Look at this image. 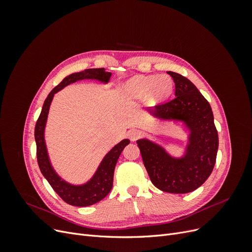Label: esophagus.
<instances>
[{"label":"esophagus","mask_w":252,"mask_h":252,"mask_svg":"<svg viewBox=\"0 0 252 252\" xmlns=\"http://www.w3.org/2000/svg\"><path fill=\"white\" fill-rule=\"evenodd\" d=\"M128 138L130 141H136L138 140L140 136H141V131L138 130V129H130V130L128 131Z\"/></svg>","instance_id":"1"}]
</instances>
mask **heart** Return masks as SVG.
<instances>
[{"mask_svg": "<svg viewBox=\"0 0 252 252\" xmlns=\"http://www.w3.org/2000/svg\"><path fill=\"white\" fill-rule=\"evenodd\" d=\"M173 89V81L167 74L135 75L125 84V94L132 98L146 95L150 102H159L168 96Z\"/></svg>", "mask_w": 252, "mask_h": 252, "instance_id": "obj_1", "label": "heart"}]
</instances>
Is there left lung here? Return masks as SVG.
<instances>
[{
    "label": "left lung",
    "mask_w": 252,
    "mask_h": 252,
    "mask_svg": "<svg viewBox=\"0 0 252 252\" xmlns=\"http://www.w3.org/2000/svg\"><path fill=\"white\" fill-rule=\"evenodd\" d=\"M175 84L173 100L148 111L164 121H181L189 129L182 158L171 157L162 146L147 139L136 141L143 163L157 188L170 193H188L209 178L219 148V135L208 101L183 75L168 71Z\"/></svg>",
    "instance_id": "obj_1"
}]
</instances>
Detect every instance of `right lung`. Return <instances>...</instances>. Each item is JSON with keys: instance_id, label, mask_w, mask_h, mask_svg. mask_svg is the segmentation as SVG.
<instances>
[{"instance_id": "1", "label": "right lung", "mask_w": 252, "mask_h": 252, "mask_svg": "<svg viewBox=\"0 0 252 252\" xmlns=\"http://www.w3.org/2000/svg\"><path fill=\"white\" fill-rule=\"evenodd\" d=\"M111 77V72L105 71L104 68H91L85 69L81 72L71 73L61 82L58 86L53 88L46 100L44 102L42 111L39 119L36 121L34 128V139L36 143V158L37 164H39L40 170L44 178L48 181L53 190L59 194V196L65 201L67 204L78 207H85V206L94 205L103 200L107 195L112 188L113 184V173L114 168L118 162V158L122 151L130 143L128 139L122 140L117 144L107 155L104 157L101 164L98 165L94 177L87 183L83 185H72L70 183L64 181L55 171L51 166L50 159L48 157L46 143H45L44 131L46 127V122L50 104L52 102L53 95L58 91L63 89L67 85L81 80H96L102 83H108Z\"/></svg>"}]
</instances>
